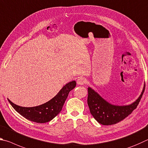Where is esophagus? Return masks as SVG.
Instances as JSON below:
<instances>
[{"instance_id":"obj_1","label":"esophagus","mask_w":148,"mask_h":148,"mask_svg":"<svg viewBox=\"0 0 148 148\" xmlns=\"http://www.w3.org/2000/svg\"><path fill=\"white\" fill-rule=\"evenodd\" d=\"M86 80L84 77H79L77 81V83L79 85H84V84H86Z\"/></svg>"}]
</instances>
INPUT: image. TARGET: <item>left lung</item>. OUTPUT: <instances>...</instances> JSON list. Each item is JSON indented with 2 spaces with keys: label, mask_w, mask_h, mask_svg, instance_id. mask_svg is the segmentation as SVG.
Masks as SVG:
<instances>
[{
  "label": "left lung",
  "mask_w": 148,
  "mask_h": 148,
  "mask_svg": "<svg viewBox=\"0 0 148 148\" xmlns=\"http://www.w3.org/2000/svg\"><path fill=\"white\" fill-rule=\"evenodd\" d=\"M145 90V84L142 94L136 101L131 105L117 106L110 104L102 98L91 88H88V105L90 113L97 122L104 125H110L120 122L131 114L136 109Z\"/></svg>",
  "instance_id": "obj_1"
}]
</instances>
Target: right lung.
<instances>
[{"label": "right lung", "instance_id": "obj_1", "mask_svg": "<svg viewBox=\"0 0 148 148\" xmlns=\"http://www.w3.org/2000/svg\"><path fill=\"white\" fill-rule=\"evenodd\" d=\"M76 86L73 81L66 84L58 94L48 102L34 107H23L14 104L8 99L12 107L27 120L36 123H46L53 120L62 110L69 92Z\"/></svg>", "mask_w": 148, "mask_h": 148}]
</instances>
